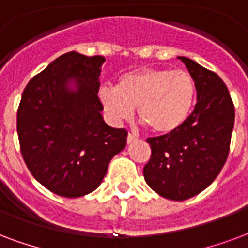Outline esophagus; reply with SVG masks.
Listing matches in <instances>:
<instances>
[{
  "label": "esophagus",
  "instance_id": "esophagus-1",
  "mask_svg": "<svg viewBox=\"0 0 248 248\" xmlns=\"http://www.w3.org/2000/svg\"><path fill=\"white\" fill-rule=\"evenodd\" d=\"M137 139H138V137H137V135H134V134H129V135H127V143H133V142H135V140H137Z\"/></svg>",
  "mask_w": 248,
  "mask_h": 248
}]
</instances>
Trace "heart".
Segmentation results:
<instances>
[{
	"label": "heart",
	"mask_w": 248,
	"mask_h": 248,
	"mask_svg": "<svg viewBox=\"0 0 248 248\" xmlns=\"http://www.w3.org/2000/svg\"><path fill=\"white\" fill-rule=\"evenodd\" d=\"M98 98L113 122L140 119L157 134H170L185 124L193 109L196 85L186 71L142 68L122 75L117 88L104 85Z\"/></svg>",
	"instance_id": "heart-1"
}]
</instances>
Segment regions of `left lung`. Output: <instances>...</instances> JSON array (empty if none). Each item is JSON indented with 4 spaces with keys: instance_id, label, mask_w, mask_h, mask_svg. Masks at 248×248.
Instances as JSON below:
<instances>
[{
    "instance_id": "left-lung-1",
    "label": "left lung",
    "mask_w": 248,
    "mask_h": 248,
    "mask_svg": "<svg viewBox=\"0 0 248 248\" xmlns=\"http://www.w3.org/2000/svg\"><path fill=\"white\" fill-rule=\"evenodd\" d=\"M197 91V104L180 129L148 138L151 157L143 168L148 186L173 201L193 197L212 184L226 163L235 109L217 73L179 56Z\"/></svg>"
}]
</instances>
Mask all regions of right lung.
I'll use <instances>...</instances> for the list:
<instances>
[{
  "instance_id": "right-lung-1",
  "label": "right lung",
  "mask_w": 248,
  "mask_h": 248,
  "mask_svg": "<svg viewBox=\"0 0 248 248\" xmlns=\"http://www.w3.org/2000/svg\"><path fill=\"white\" fill-rule=\"evenodd\" d=\"M104 56L75 51L55 59L22 93L16 131L31 175L52 193L81 197L97 189L127 131L105 124L98 98Z\"/></svg>"
}]
</instances>
